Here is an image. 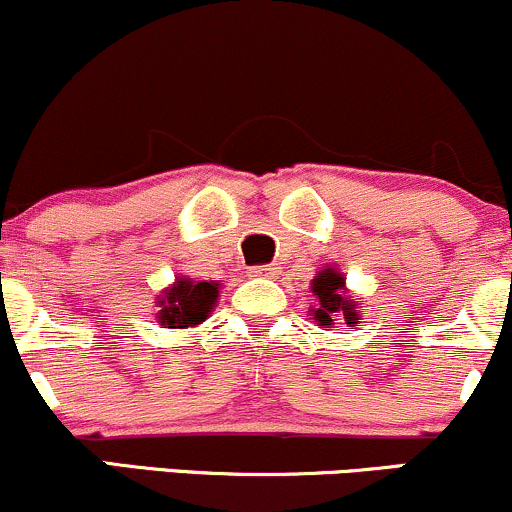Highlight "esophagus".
<instances>
[{"label":"esophagus","instance_id":"1","mask_svg":"<svg viewBox=\"0 0 512 512\" xmlns=\"http://www.w3.org/2000/svg\"><path fill=\"white\" fill-rule=\"evenodd\" d=\"M250 276H262V279H269V276L276 274L274 264H255V267L248 269Z\"/></svg>","mask_w":512,"mask_h":512}]
</instances>
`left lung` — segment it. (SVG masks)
<instances>
[{
  "label": "left lung",
  "mask_w": 512,
  "mask_h": 512,
  "mask_svg": "<svg viewBox=\"0 0 512 512\" xmlns=\"http://www.w3.org/2000/svg\"><path fill=\"white\" fill-rule=\"evenodd\" d=\"M313 293L317 296V308L313 310V320L320 325H332L334 313H344L346 325L354 327L361 317L354 310V301L344 298V276L325 269L313 279Z\"/></svg>",
  "instance_id": "left-lung-1"
}]
</instances>
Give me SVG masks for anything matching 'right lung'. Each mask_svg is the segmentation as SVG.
Returning a JSON list of instances; mask_svg holds the SVG:
<instances>
[{
    "mask_svg": "<svg viewBox=\"0 0 512 512\" xmlns=\"http://www.w3.org/2000/svg\"><path fill=\"white\" fill-rule=\"evenodd\" d=\"M216 298H219V284L214 281H190L182 279L173 289L166 291V298L158 301V320L161 325L173 327V330H185L204 322L214 310Z\"/></svg>",
    "mask_w": 512,
    "mask_h": 512,
    "instance_id": "obj_1",
    "label": "right lung"
}]
</instances>
